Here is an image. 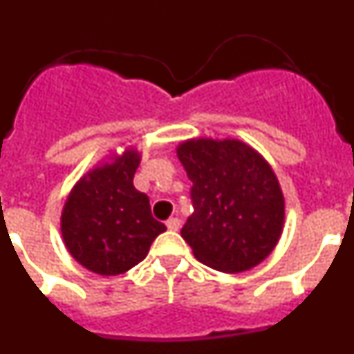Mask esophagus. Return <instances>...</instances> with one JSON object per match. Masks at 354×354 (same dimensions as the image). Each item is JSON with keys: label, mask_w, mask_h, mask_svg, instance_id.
Instances as JSON below:
<instances>
[{"label": "esophagus", "mask_w": 354, "mask_h": 354, "mask_svg": "<svg viewBox=\"0 0 354 354\" xmlns=\"http://www.w3.org/2000/svg\"><path fill=\"white\" fill-rule=\"evenodd\" d=\"M167 227H168V230H179L180 220L179 218H170V220L167 221Z\"/></svg>", "instance_id": "1"}]
</instances>
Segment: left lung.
I'll use <instances>...</instances> for the list:
<instances>
[{
    "label": "left lung",
    "mask_w": 354,
    "mask_h": 354,
    "mask_svg": "<svg viewBox=\"0 0 354 354\" xmlns=\"http://www.w3.org/2000/svg\"><path fill=\"white\" fill-rule=\"evenodd\" d=\"M193 183L180 230L196 261L223 273L261 264L282 236L283 195L259 152L239 140H187L177 149Z\"/></svg>",
    "instance_id": "1"
}]
</instances>
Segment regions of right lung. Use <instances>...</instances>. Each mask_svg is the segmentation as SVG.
Wrapping results in <instances>:
<instances>
[{"instance_id": "1", "label": "right lung", "mask_w": 354, "mask_h": 354, "mask_svg": "<svg viewBox=\"0 0 354 354\" xmlns=\"http://www.w3.org/2000/svg\"><path fill=\"white\" fill-rule=\"evenodd\" d=\"M136 150L93 168L74 186L62 212V236L71 255L97 274L113 277L143 261L167 227L152 218L149 196L133 186Z\"/></svg>"}]
</instances>
